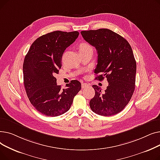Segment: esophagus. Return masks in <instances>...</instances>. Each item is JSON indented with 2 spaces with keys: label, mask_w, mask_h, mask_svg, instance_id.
<instances>
[{
  "label": "esophagus",
  "mask_w": 160,
  "mask_h": 160,
  "mask_svg": "<svg viewBox=\"0 0 160 160\" xmlns=\"http://www.w3.org/2000/svg\"><path fill=\"white\" fill-rule=\"evenodd\" d=\"M89 87V85L88 84V83H82V89H85L86 88H88Z\"/></svg>",
  "instance_id": "34e87169"
}]
</instances>
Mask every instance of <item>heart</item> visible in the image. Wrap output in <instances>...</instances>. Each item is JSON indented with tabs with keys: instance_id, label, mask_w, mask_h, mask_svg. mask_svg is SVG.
<instances>
[{
	"instance_id": "1",
	"label": "heart",
	"mask_w": 160,
	"mask_h": 160,
	"mask_svg": "<svg viewBox=\"0 0 160 160\" xmlns=\"http://www.w3.org/2000/svg\"><path fill=\"white\" fill-rule=\"evenodd\" d=\"M90 47L89 45H88V44L86 43H82L80 45V49H83V48H87V47Z\"/></svg>"
}]
</instances>
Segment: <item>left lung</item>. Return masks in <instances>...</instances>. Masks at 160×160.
I'll use <instances>...</instances> for the list:
<instances>
[{"instance_id": "obj_1", "label": "left lung", "mask_w": 160, "mask_h": 160, "mask_svg": "<svg viewBox=\"0 0 160 160\" xmlns=\"http://www.w3.org/2000/svg\"><path fill=\"white\" fill-rule=\"evenodd\" d=\"M88 43L95 47L97 65L95 79L107 78L108 86L104 93L93 85L95 97L89 106L94 113L112 116L121 112L130 100L135 89L136 62L131 46L121 36L111 30L100 28L82 31Z\"/></svg>"}]
</instances>
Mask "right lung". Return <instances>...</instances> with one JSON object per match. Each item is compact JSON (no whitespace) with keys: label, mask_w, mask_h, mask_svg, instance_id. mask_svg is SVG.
I'll return each instance as SVG.
<instances>
[{"label":"right lung","mask_w":160,"mask_h":160,"mask_svg":"<svg viewBox=\"0 0 160 160\" xmlns=\"http://www.w3.org/2000/svg\"><path fill=\"white\" fill-rule=\"evenodd\" d=\"M77 31H54L38 38L32 44L23 63L25 90L32 106L43 115L56 117L68 111L81 83L71 80L61 89L55 74L62 67V58L66 48L78 37Z\"/></svg>","instance_id":"obj_1"}]
</instances>
